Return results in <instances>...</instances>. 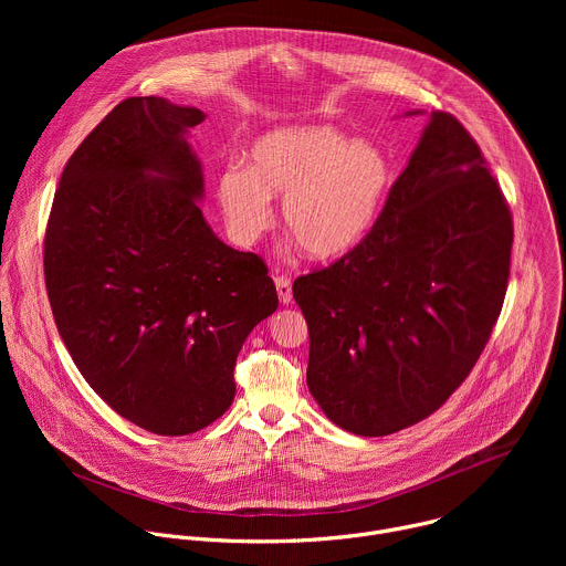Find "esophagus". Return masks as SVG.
<instances>
[{
    "label": "esophagus",
    "mask_w": 566,
    "mask_h": 566,
    "mask_svg": "<svg viewBox=\"0 0 566 566\" xmlns=\"http://www.w3.org/2000/svg\"><path fill=\"white\" fill-rule=\"evenodd\" d=\"M275 289H277V297L282 304H289L293 300V291H291V280L289 277H275Z\"/></svg>",
    "instance_id": "1"
}]
</instances>
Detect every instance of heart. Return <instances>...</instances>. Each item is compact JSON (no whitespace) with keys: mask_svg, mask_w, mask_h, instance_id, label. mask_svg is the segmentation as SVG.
Returning <instances> with one entry per match:
<instances>
[{"mask_svg":"<svg viewBox=\"0 0 566 566\" xmlns=\"http://www.w3.org/2000/svg\"><path fill=\"white\" fill-rule=\"evenodd\" d=\"M249 160V168H228L217 179L230 230L253 244L273 221L271 197H284V226L313 260L356 249L394 186V164L382 145L352 140L332 125L269 129L251 145Z\"/></svg>","mask_w":566,"mask_h":566,"instance_id":"b5f03b06","label":"heart"}]
</instances>
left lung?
<instances>
[{
	"label": "left lung",
	"instance_id": "left-lung-1",
	"mask_svg": "<svg viewBox=\"0 0 566 566\" xmlns=\"http://www.w3.org/2000/svg\"><path fill=\"white\" fill-rule=\"evenodd\" d=\"M511 247V210L479 145L432 112L369 234L293 284L306 385L327 419L385 437L439 410L491 338Z\"/></svg>",
	"mask_w": 566,
	"mask_h": 566
}]
</instances>
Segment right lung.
Masks as SVG:
<instances>
[{
    "instance_id": "right-lung-1",
    "label": "right lung",
    "mask_w": 566,
    "mask_h": 566,
    "mask_svg": "<svg viewBox=\"0 0 566 566\" xmlns=\"http://www.w3.org/2000/svg\"><path fill=\"white\" fill-rule=\"evenodd\" d=\"M206 112L127 98L69 158L44 277L57 332L92 389L134 426L192 434L234 398L249 334L277 308L264 262L214 234L190 132Z\"/></svg>"
}]
</instances>
